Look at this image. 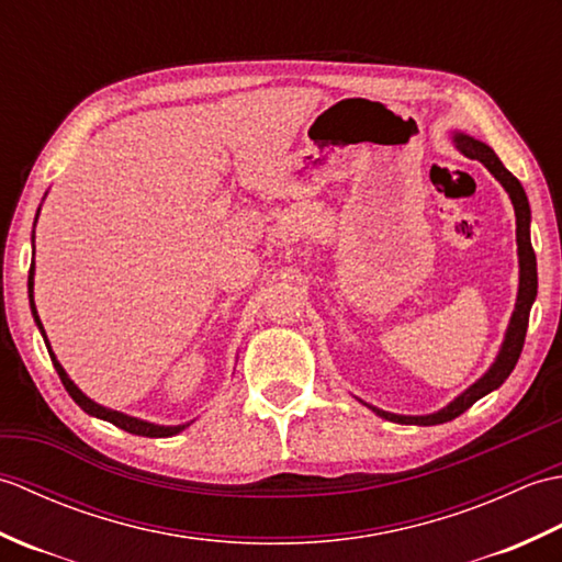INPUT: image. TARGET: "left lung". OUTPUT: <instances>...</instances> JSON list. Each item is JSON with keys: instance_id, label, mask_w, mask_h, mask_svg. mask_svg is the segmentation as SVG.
<instances>
[{"instance_id": "left-lung-1", "label": "left lung", "mask_w": 562, "mask_h": 562, "mask_svg": "<svg viewBox=\"0 0 562 562\" xmlns=\"http://www.w3.org/2000/svg\"><path fill=\"white\" fill-rule=\"evenodd\" d=\"M453 145H457V149L463 151L469 159H479L485 166V169L491 171L499 183H503V188L509 193L512 205H515L517 254H519L517 304H515V312H512V318H509L503 348H499L493 367L487 369V372L479 381H475L473 386L465 389L461 396L453 398L447 405V408H441L437 413H429V415H396V413L379 411V408H374V405L364 403L379 417H384V420H391V423H398V425H441V423H449V420H453V417H459L463 411H469L475 401L503 386L505 379L512 374V369H515L519 355H521L524 338H527V326H529V312H531V304L536 300V290H539V274H536V254L531 248V236H529L531 210H529V200H527V193H524L521 183L505 169L503 161L497 159V154L491 147H487L485 142L473 139V137L463 135V133H453Z\"/></svg>"}]
</instances>
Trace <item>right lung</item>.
<instances>
[{"label":"right lung","instance_id":"right-lung-1","mask_svg":"<svg viewBox=\"0 0 562 562\" xmlns=\"http://www.w3.org/2000/svg\"><path fill=\"white\" fill-rule=\"evenodd\" d=\"M35 220H38V217H35ZM29 296H31V312H33V318H35V326H38L41 336H43V340H45V345H47V352H50V360H53V364H55V369H57L59 381H63V386L67 389L71 401H75L83 413H89V415H93V417H101V420H109V423H113L115 427L125 429V432L139 435V437H173V435H178V432H183V429L190 425V423H186V425H154V423H147V420H139V417H133V415H125V413H117V411L105 408V405H99L97 401H91L89 396H83V393L77 389L75 381H71V379L67 376L63 364L57 362L55 352L50 350V342H47V336H45V328H43L41 318H38V312H35V304H33V266H31V272H29Z\"/></svg>","mask_w":562,"mask_h":562}]
</instances>
